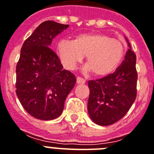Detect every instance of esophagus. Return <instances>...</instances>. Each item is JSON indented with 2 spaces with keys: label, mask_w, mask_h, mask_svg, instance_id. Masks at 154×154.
I'll use <instances>...</instances> for the list:
<instances>
[{
  "label": "esophagus",
  "mask_w": 154,
  "mask_h": 154,
  "mask_svg": "<svg viewBox=\"0 0 154 154\" xmlns=\"http://www.w3.org/2000/svg\"><path fill=\"white\" fill-rule=\"evenodd\" d=\"M85 82H86L85 79H83L81 78V77H78V78H77V83H78V84H84Z\"/></svg>",
  "instance_id": "esophagus-1"
}]
</instances>
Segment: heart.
<instances>
[{
  "mask_svg": "<svg viewBox=\"0 0 154 154\" xmlns=\"http://www.w3.org/2000/svg\"><path fill=\"white\" fill-rule=\"evenodd\" d=\"M59 59L66 69L74 70L86 56L85 71L98 76L111 74L118 68L125 48L122 42L103 34H83L74 41H60L57 46Z\"/></svg>",
  "mask_w": 154,
  "mask_h": 154,
  "instance_id": "1",
  "label": "heart"
}]
</instances>
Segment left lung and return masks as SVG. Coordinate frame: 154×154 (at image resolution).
<instances>
[{
  "mask_svg": "<svg viewBox=\"0 0 154 154\" xmlns=\"http://www.w3.org/2000/svg\"><path fill=\"white\" fill-rule=\"evenodd\" d=\"M125 39L129 49L121 65L112 74L88 82V113L97 125L109 126L119 121L136 98V56L128 38Z\"/></svg>",
  "mask_w": 154,
  "mask_h": 154,
  "instance_id": "8db88e82",
  "label": "left lung"
}]
</instances>
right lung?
Segmentation results:
<instances>
[{
	"label": "right lung",
	"instance_id": "add662e5",
	"mask_svg": "<svg viewBox=\"0 0 154 154\" xmlns=\"http://www.w3.org/2000/svg\"><path fill=\"white\" fill-rule=\"evenodd\" d=\"M68 26L45 21L21 48L16 65V95L24 109L38 120L59 117L76 82L74 74L63 69L57 55L49 48L53 39Z\"/></svg>",
	"mask_w": 154,
	"mask_h": 154
}]
</instances>
